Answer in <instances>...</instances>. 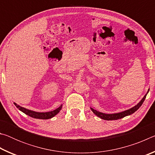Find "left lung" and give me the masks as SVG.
<instances>
[{
	"label": "left lung",
	"mask_w": 155,
	"mask_h": 155,
	"mask_svg": "<svg viewBox=\"0 0 155 155\" xmlns=\"http://www.w3.org/2000/svg\"><path fill=\"white\" fill-rule=\"evenodd\" d=\"M149 91V90L147 91V93L145 96H143V98L141 100L140 103H139L137 104H136L135 106H134L132 108H130L128 110H126V111L120 112V113H116V114H104V113L96 111V110L92 108H91V110L92 111L94 114L97 116L99 117L100 118L105 120H118V119H121L122 117H124L125 116H127V115H130L131 114H133V113H135L137 110L140 108V107L141 106V104H143L144 100H145L146 97L147 96Z\"/></svg>",
	"instance_id": "1"
}]
</instances>
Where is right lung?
Returning <instances> with one entry per match:
<instances>
[{"label": "right lung", "mask_w": 155, "mask_h": 155, "mask_svg": "<svg viewBox=\"0 0 155 155\" xmlns=\"http://www.w3.org/2000/svg\"><path fill=\"white\" fill-rule=\"evenodd\" d=\"M14 104L16 106L17 108L21 111L22 112L24 113V114L28 115V116L32 117L33 118H36V119H42V120H47V119H51L52 117H53L54 116L58 114V113L61 111V109L62 108V104L58 108L53 110L52 111H48V112H36L34 111H31V110L27 109L26 108H24V107H21L20 105H18L15 103H14Z\"/></svg>", "instance_id": "add662e5"}]
</instances>
